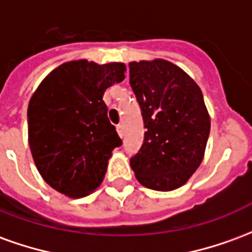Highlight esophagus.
<instances>
[{
  "label": "esophagus",
  "mask_w": 252,
  "mask_h": 252,
  "mask_svg": "<svg viewBox=\"0 0 252 252\" xmlns=\"http://www.w3.org/2000/svg\"><path fill=\"white\" fill-rule=\"evenodd\" d=\"M116 129H117V133H119V136L123 137L124 136V126L123 124H117V126H116Z\"/></svg>",
  "instance_id": "esophagus-1"
}]
</instances>
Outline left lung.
<instances>
[{
    "label": "left lung",
    "mask_w": 252,
    "mask_h": 252,
    "mask_svg": "<svg viewBox=\"0 0 252 252\" xmlns=\"http://www.w3.org/2000/svg\"><path fill=\"white\" fill-rule=\"evenodd\" d=\"M129 85L147 129L131 158L136 180L148 189H177L202 162L211 131L201 89L163 59L129 63Z\"/></svg>",
    "instance_id": "1"
}]
</instances>
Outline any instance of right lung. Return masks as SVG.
<instances>
[{"label": "right lung", "mask_w": 252, "mask_h": 252, "mask_svg": "<svg viewBox=\"0 0 252 252\" xmlns=\"http://www.w3.org/2000/svg\"><path fill=\"white\" fill-rule=\"evenodd\" d=\"M124 63H63L39 85L28 105V142L39 173L68 197H83L104 180L123 142L108 119L104 93L121 82Z\"/></svg>", "instance_id": "1"}]
</instances>
